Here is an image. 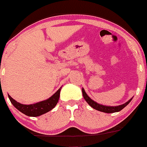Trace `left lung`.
<instances>
[{"label":"left lung","mask_w":147,"mask_h":147,"mask_svg":"<svg viewBox=\"0 0 147 147\" xmlns=\"http://www.w3.org/2000/svg\"><path fill=\"white\" fill-rule=\"evenodd\" d=\"M82 93H83V96H84V99L86 100V102H88L90 106H91L93 108L96 109V110H98V111L102 112V113H116V112H119L121 110L124 108L125 107H126L128 104L129 103L130 101L131 100L132 98L131 99L129 100L127 102L125 103L122 104V105H118V106H107V105H100L99 103H97L96 102H95L94 100L91 99L85 92V90L84 88H82Z\"/></svg>","instance_id":"obj_1"}]
</instances>
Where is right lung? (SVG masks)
I'll use <instances>...</instances> for the list:
<instances>
[{"mask_svg": "<svg viewBox=\"0 0 147 147\" xmlns=\"http://www.w3.org/2000/svg\"><path fill=\"white\" fill-rule=\"evenodd\" d=\"M61 89V87L47 100L41 101L37 103L31 104V105H23V104L20 103L15 100L13 98H12L10 95H8V98L11 103L21 113L30 117H38L50 111L56 106L59 101Z\"/></svg>", "mask_w": 147, "mask_h": 147, "instance_id": "1", "label": "right lung"}]
</instances>
